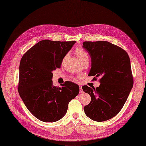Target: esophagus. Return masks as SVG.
<instances>
[{"label":"esophagus","instance_id":"1","mask_svg":"<svg viewBox=\"0 0 146 146\" xmlns=\"http://www.w3.org/2000/svg\"><path fill=\"white\" fill-rule=\"evenodd\" d=\"M80 93L83 92V89H82L81 86H80Z\"/></svg>","mask_w":146,"mask_h":146}]
</instances>
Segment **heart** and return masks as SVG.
I'll list each match as a JSON object with an SVG mask.
<instances>
[{
	"mask_svg": "<svg viewBox=\"0 0 146 146\" xmlns=\"http://www.w3.org/2000/svg\"><path fill=\"white\" fill-rule=\"evenodd\" d=\"M74 52H75V54L77 55L78 58H79V60L81 62L86 58H88V54L83 49V48H77ZM65 57H66V56L64 57V59L65 58ZM73 80H76V78H73Z\"/></svg>",
	"mask_w": 146,
	"mask_h": 146,
	"instance_id": "1",
	"label": "heart"
}]
</instances>
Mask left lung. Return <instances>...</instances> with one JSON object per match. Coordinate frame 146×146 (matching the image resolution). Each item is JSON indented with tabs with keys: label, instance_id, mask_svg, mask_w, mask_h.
<instances>
[{
	"label": "left lung",
	"instance_id": "left-lung-1",
	"mask_svg": "<svg viewBox=\"0 0 146 146\" xmlns=\"http://www.w3.org/2000/svg\"><path fill=\"white\" fill-rule=\"evenodd\" d=\"M83 47L91 57L88 76H94L93 80L100 77L98 88L82 87L91 98L84 107V113L94 121H106L121 110L133 86L129 55L122 48L107 41H86Z\"/></svg>",
	"mask_w": 146,
	"mask_h": 146
}]
</instances>
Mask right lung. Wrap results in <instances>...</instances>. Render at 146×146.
Listing matches in <instances>:
<instances>
[{"mask_svg": "<svg viewBox=\"0 0 146 146\" xmlns=\"http://www.w3.org/2000/svg\"><path fill=\"white\" fill-rule=\"evenodd\" d=\"M75 41L42 40L26 52L20 63L18 91L29 111L39 120L55 122L68 110L71 100L79 94V86L66 81L54 86L52 71L60 68Z\"/></svg>", "mask_w": 146, "mask_h": 146, "instance_id": "obj_1", "label": "right lung"}]
</instances>
